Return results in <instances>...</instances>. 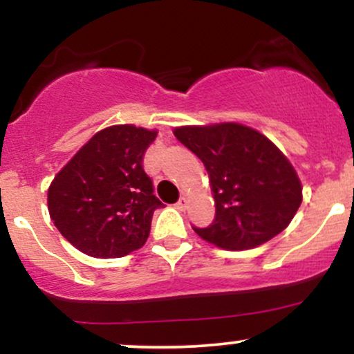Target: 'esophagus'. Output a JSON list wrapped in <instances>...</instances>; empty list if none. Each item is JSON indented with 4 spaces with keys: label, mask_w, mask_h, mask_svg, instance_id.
Segmentation results:
<instances>
[{
    "label": "esophagus",
    "mask_w": 354,
    "mask_h": 354,
    "mask_svg": "<svg viewBox=\"0 0 354 354\" xmlns=\"http://www.w3.org/2000/svg\"><path fill=\"white\" fill-rule=\"evenodd\" d=\"M176 208L180 209V211H185L186 208H188V200H186L185 196H181L180 200H178V203H176Z\"/></svg>",
    "instance_id": "34e87169"
}]
</instances>
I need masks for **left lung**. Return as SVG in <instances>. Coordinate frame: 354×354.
<instances>
[{
  "label": "left lung",
  "instance_id": "left-lung-1",
  "mask_svg": "<svg viewBox=\"0 0 354 354\" xmlns=\"http://www.w3.org/2000/svg\"><path fill=\"white\" fill-rule=\"evenodd\" d=\"M174 136L205 163L216 214L193 230L223 250H251L290 225L301 205L295 168L261 133L238 123L181 126Z\"/></svg>",
  "mask_w": 354,
  "mask_h": 354
}]
</instances>
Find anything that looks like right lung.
<instances>
[{
    "instance_id": "right-lung-1",
    "label": "right lung",
    "mask_w": 354,
    "mask_h": 354,
    "mask_svg": "<svg viewBox=\"0 0 354 354\" xmlns=\"http://www.w3.org/2000/svg\"><path fill=\"white\" fill-rule=\"evenodd\" d=\"M156 131L133 124L96 133L56 174L48 189L55 226L81 253L121 258L146 243L154 209L151 178L143 168Z\"/></svg>"
}]
</instances>
